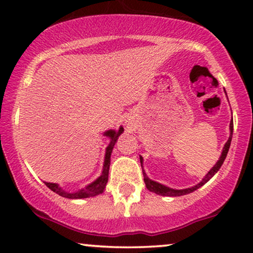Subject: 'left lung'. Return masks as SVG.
<instances>
[{"mask_svg":"<svg viewBox=\"0 0 253 253\" xmlns=\"http://www.w3.org/2000/svg\"><path fill=\"white\" fill-rule=\"evenodd\" d=\"M229 129H231V135H229L227 143L225 144V146H223V150H222V153L221 156H220L219 161L216 162V164L214 165L213 168H211L210 172L207 173V175L205 176V178L202 179L201 182L199 183V184H196L195 187H191V188H188V189H182V190H175V189H171V188H168L165 187V185L161 184V183H157L155 181H151L149 177L146 176V173H145V171L143 170V175H144V182L145 184H146V188L149 189L150 191H152V193L155 194H158V195H162V196H182V195H187V194H190L193 193V191H195L199 189L200 187H202L205 183H207L210 179L213 177L215 173L219 171L220 168H221V165L223 163V161H225L226 156H227V152L229 150V146H231V141H232V135H233V120L231 121V124H229ZM140 163L143 164V158L140 157ZM141 168H143V165H141Z\"/></svg>","mask_w":253,"mask_h":253,"instance_id":"obj_1","label":"left lung"}]
</instances>
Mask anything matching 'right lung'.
Instances as JSON below:
<instances>
[{
    "label": "right lung",
    "mask_w": 253,
    "mask_h": 253,
    "mask_svg": "<svg viewBox=\"0 0 253 253\" xmlns=\"http://www.w3.org/2000/svg\"><path fill=\"white\" fill-rule=\"evenodd\" d=\"M124 132L123 127H120V129L118 132L115 130H107L104 133V135L109 136L110 138V144L108 145L106 150V157H104V164H103V171L102 175H101L95 182H92L91 184H89L88 187H85L84 189H81L76 191V193H66L64 191L59 185L56 184V183H47L45 182V184L47 185L48 188L52 191L58 194V195L66 197V199H86V197H91V196H96L98 194L103 193L104 188H106L107 182H108V173H109V165H110V155H112L113 147H114L115 143L118 140V136Z\"/></svg>",
    "instance_id": "right-lung-1"
}]
</instances>
